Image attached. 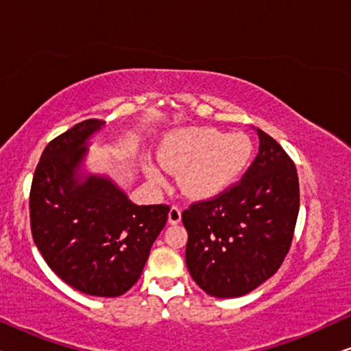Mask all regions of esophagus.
Wrapping results in <instances>:
<instances>
[{"instance_id": "1", "label": "esophagus", "mask_w": 351, "mask_h": 351, "mask_svg": "<svg viewBox=\"0 0 351 351\" xmlns=\"http://www.w3.org/2000/svg\"><path fill=\"white\" fill-rule=\"evenodd\" d=\"M182 220V210L179 208H176V206H172L169 209V214H167V222L171 225H177L180 223Z\"/></svg>"}]
</instances>
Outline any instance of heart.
<instances>
[{
	"mask_svg": "<svg viewBox=\"0 0 351 351\" xmlns=\"http://www.w3.org/2000/svg\"><path fill=\"white\" fill-rule=\"evenodd\" d=\"M251 156L252 141L246 134H223L213 128L177 129L162 138L158 150L161 165L179 172L182 193L193 199L223 191L243 174ZM162 168L147 162L143 172L152 184L162 186L167 180Z\"/></svg>",
	"mask_w": 351,
	"mask_h": 351,
	"instance_id": "obj_1",
	"label": "heart"
}]
</instances>
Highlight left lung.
<instances>
[{"label": "left lung", "instance_id": "left-lung-1", "mask_svg": "<svg viewBox=\"0 0 351 351\" xmlns=\"http://www.w3.org/2000/svg\"><path fill=\"white\" fill-rule=\"evenodd\" d=\"M258 153L243 179L182 213L185 262L196 285L220 299L241 297L275 275L299 215L294 161L257 129Z\"/></svg>", "mask_w": 351, "mask_h": 351}]
</instances>
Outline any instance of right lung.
Returning <instances> with one entry per match:
<instances>
[{
	"label": "right lung",
	"mask_w": 351,
	"mask_h": 351,
	"mask_svg": "<svg viewBox=\"0 0 351 351\" xmlns=\"http://www.w3.org/2000/svg\"><path fill=\"white\" fill-rule=\"evenodd\" d=\"M104 124L86 119L47 143L32 182L30 225L62 281L88 295L118 297L141 278L169 206H137L110 177L84 174L89 138Z\"/></svg>",
	"instance_id": "1"
}]
</instances>
